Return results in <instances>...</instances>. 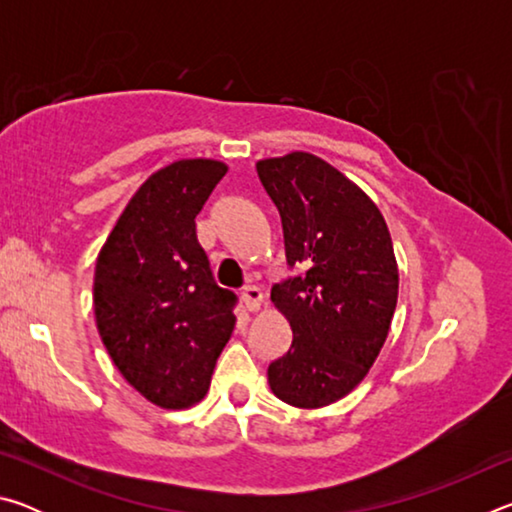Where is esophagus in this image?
Returning a JSON list of instances; mask_svg holds the SVG:
<instances>
[{"label":"esophagus","instance_id":"1","mask_svg":"<svg viewBox=\"0 0 512 512\" xmlns=\"http://www.w3.org/2000/svg\"><path fill=\"white\" fill-rule=\"evenodd\" d=\"M241 300H244V307L248 311H257L259 307H262V302H264V293L259 291L257 287H246L244 293H241Z\"/></svg>","mask_w":512,"mask_h":512}]
</instances>
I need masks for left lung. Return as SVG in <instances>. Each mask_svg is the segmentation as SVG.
<instances>
[{"instance_id":"left-lung-1","label":"left lung","mask_w":512,"mask_h":512,"mask_svg":"<svg viewBox=\"0 0 512 512\" xmlns=\"http://www.w3.org/2000/svg\"><path fill=\"white\" fill-rule=\"evenodd\" d=\"M257 176L298 268L271 289L293 341L268 384L282 402L320 409L354 391L384 348L400 287L391 232L366 192L318 155L259 160Z\"/></svg>"}]
</instances>
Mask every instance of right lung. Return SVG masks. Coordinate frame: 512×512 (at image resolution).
<instances>
[{"label":"right lung","instance_id":"add662e5","mask_svg":"<svg viewBox=\"0 0 512 512\" xmlns=\"http://www.w3.org/2000/svg\"><path fill=\"white\" fill-rule=\"evenodd\" d=\"M225 171L194 158L151 173L94 268L101 341L121 377L162 409L203 400L235 329L237 296L214 282L194 221Z\"/></svg>","mask_w":512,"mask_h":512}]
</instances>
